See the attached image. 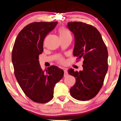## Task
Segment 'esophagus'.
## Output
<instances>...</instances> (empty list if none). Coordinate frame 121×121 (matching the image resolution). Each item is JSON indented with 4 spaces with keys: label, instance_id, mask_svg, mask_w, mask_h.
Wrapping results in <instances>:
<instances>
[{
    "label": "esophagus",
    "instance_id": "obj_1",
    "mask_svg": "<svg viewBox=\"0 0 121 121\" xmlns=\"http://www.w3.org/2000/svg\"><path fill=\"white\" fill-rule=\"evenodd\" d=\"M68 73L67 70H66V69H64V77H67V76L68 75Z\"/></svg>",
    "mask_w": 121,
    "mask_h": 121
}]
</instances>
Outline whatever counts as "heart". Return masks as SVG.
Listing matches in <instances>:
<instances>
[{
	"instance_id": "b5f03b06",
	"label": "heart",
	"mask_w": 121,
	"mask_h": 121,
	"mask_svg": "<svg viewBox=\"0 0 121 121\" xmlns=\"http://www.w3.org/2000/svg\"><path fill=\"white\" fill-rule=\"evenodd\" d=\"M58 31H59V35H60V38H65V37H68V36H71L70 31L65 27H62L59 28ZM60 60L61 62H63V59H60Z\"/></svg>"
}]
</instances>
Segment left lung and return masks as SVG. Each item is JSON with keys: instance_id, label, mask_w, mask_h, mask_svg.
Segmentation results:
<instances>
[{"instance_id": "8db88e82", "label": "left lung", "mask_w": 121, "mask_h": 121, "mask_svg": "<svg viewBox=\"0 0 121 121\" xmlns=\"http://www.w3.org/2000/svg\"><path fill=\"white\" fill-rule=\"evenodd\" d=\"M73 33L75 44L73 55L84 59L83 70L69 69L68 73L75 78L76 82L70 90L73 98L87 101L100 90L108 70V52L99 31L95 27L82 22L68 23Z\"/></svg>"}]
</instances>
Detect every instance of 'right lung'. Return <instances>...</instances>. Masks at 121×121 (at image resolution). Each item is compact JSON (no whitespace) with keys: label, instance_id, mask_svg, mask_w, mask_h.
<instances>
[{"label":"right lung","instance_id":"add662e5","mask_svg":"<svg viewBox=\"0 0 121 121\" xmlns=\"http://www.w3.org/2000/svg\"><path fill=\"white\" fill-rule=\"evenodd\" d=\"M58 22H35L26 26L18 34L12 51L16 79L23 91L33 101L46 103L53 97L56 84L64 72L57 66L42 70L39 55L43 52L44 38Z\"/></svg>","mask_w":121,"mask_h":121}]
</instances>
